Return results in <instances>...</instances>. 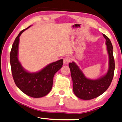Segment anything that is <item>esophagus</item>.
Wrapping results in <instances>:
<instances>
[{
  "label": "esophagus",
  "instance_id": "34e87169",
  "mask_svg": "<svg viewBox=\"0 0 122 122\" xmlns=\"http://www.w3.org/2000/svg\"><path fill=\"white\" fill-rule=\"evenodd\" d=\"M70 61V58L69 57H66L64 58V64L65 65H67Z\"/></svg>",
  "mask_w": 122,
  "mask_h": 122
}]
</instances>
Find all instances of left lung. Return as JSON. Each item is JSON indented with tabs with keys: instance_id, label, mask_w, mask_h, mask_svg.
Instances as JSON below:
<instances>
[{
	"instance_id": "left-lung-1",
	"label": "left lung",
	"mask_w": 122,
	"mask_h": 122,
	"mask_svg": "<svg viewBox=\"0 0 122 122\" xmlns=\"http://www.w3.org/2000/svg\"><path fill=\"white\" fill-rule=\"evenodd\" d=\"M108 55V69L105 75L97 79L91 80L85 77L81 70L74 62L69 63V68L73 81V92L78 98L90 100L98 97L105 93L110 85L114 77L115 61L113 56V47L110 40L103 34Z\"/></svg>"
}]
</instances>
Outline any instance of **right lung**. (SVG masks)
I'll return each mask as SVG.
<instances>
[{"label": "right lung", "instance_id": "1", "mask_svg": "<svg viewBox=\"0 0 122 122\" xmlns=\"http://www.w3.org/2000/svg\"><path fill=\"white\" fill-rule=\"evenodd\" d=\"M30 27L22 30L15 40L10 52V64L13 78L17 87L29 97L41 98L48 94L52 89L53 77L62 67L63 60L49 64L37 72L30 73L25 69L18 59L19 37Z\"/></svg>", "mask_w": 122, "mask_h": 122}]
</instances>
